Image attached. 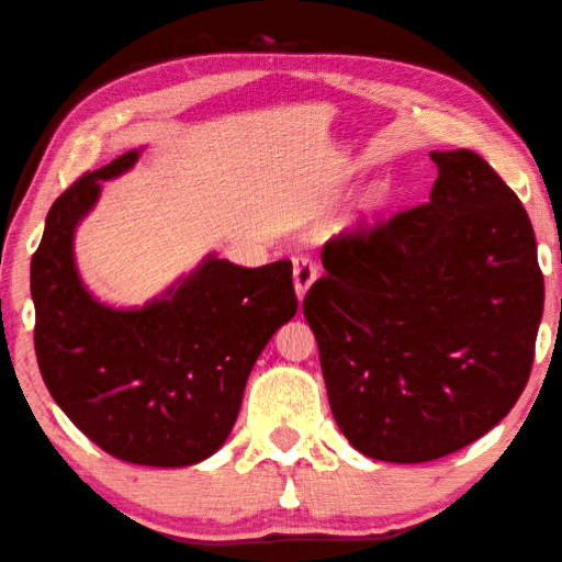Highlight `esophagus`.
Returning <instances> with one entry per match:
<instances>
[{
	"label": "esophagus",
	"mask_w": 562,
	"mask_h": 562,
	"mask_svg": "<svg viewBox=\"0 0 562 562\" xmlns=\"http://www.w3.org/2000/svg\"><path fill=\"white\" fill-rule=\"evenodd\" d=\"M292 265H294V290H297V297H304L307 290L312 288V282L316 280V274H319V268H316V262L304 252L292 255Z\"/></svg>",
	"instance_id": "esophagus-1"
}]
</instances>
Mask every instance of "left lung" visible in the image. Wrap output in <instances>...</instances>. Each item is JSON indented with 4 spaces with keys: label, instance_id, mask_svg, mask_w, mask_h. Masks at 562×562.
<instances>
[{
    "label": "left lung",
    "instance_id": "left-lung-1",
    "mask_svg": "<svg viewBox=\"0 0 562 562\" xmlns=\"http://www.w3.org/2000/svg\"><path fill=\"white\" fill-rule=\"evenodd\" d=\"M430 157V201L326 240L302 304L334 420L381 462H432L502 423L543 316L524 203L476 151Z\"/></svg>",
    "mask_w": 562,
    "mask_h": 562
}]
</instances>
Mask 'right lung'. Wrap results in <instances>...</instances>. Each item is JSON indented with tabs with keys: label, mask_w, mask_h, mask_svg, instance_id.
Returning a JSON list of instances; mask_svg holds the SVG:
<instances>
[{
	"label": "right lung",
	"mask_w": 562,
	"mask_h": 562,
	"mask_svg": "<svg viewBox=\"0 0 562 562\" xmlns=\"http://www.w3.org/2000/svg\"><path fill=\"white\" fill-rule=\"evenodd\" d=\"M137 151L86 171L54 201L32 258L34 349L48 393L100 450L145 467H189L228 440L265 344L297 312L292 262L240 268L209 255L142 310L95 302L74 233L100 181Z\"/></svg>",
	"instance_id": "add662e5"
}]
</instances>
